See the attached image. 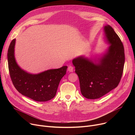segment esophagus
Instances as JSON below:
<instances>
[{"label": "esophagus", "instance_id": "34e87169", "mask_svg": "<svg viewBox=\"0 0 135 135\" xmlns=\"http://www.w3.org/2000/svg\"><path fill=\"white\" fill-rule=\"evenodd\" d=\"M73 69H74V68H73V67L71 66H68V70L69 71H70V72H73Z\"/></svg>", "mask_w": 135, "mask_h": 135}]
</instances>
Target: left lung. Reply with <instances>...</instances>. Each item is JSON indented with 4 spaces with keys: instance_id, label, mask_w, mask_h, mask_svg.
Here are the masks:
<instances>
[{
    "instance_id": "1",
    "label": "left lung",
    "mask_w": 135,
    "mask_h": 135,
    "mask_svg": "<svg viewBox=\"0 0 135 135\" xmlns=\"http://www.w3.org/2000/svg\"><path fill=\"white\" fill-rule=\"evenodd\" d=\"M104 29L106 40L110 45L97 62H93L83 56L72 61L79 78L81 93L90 99L99 98L117 88L123 71V45L109 25L105 26Z\"/></svg>"
}]
</instances>
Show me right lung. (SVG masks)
<instances>
[{
	"mask_svg": "<svg viewBox=\"0 0 135 135\" xmlns=\"http://www.w3.org/2000/svg\"><path fill=\"white\" fill-rule=\"evenodd\" d=\"M15 39L12 41L7 53L8 69L15 89L22 95L36 102H46L53 98L59 83L66 74L67 66L49 69L38 74L22 70L15 59Z\"/></svg>",
	"mask_w": 135,
	"mask_h": 135,
	"instance_id": "add662e5",
	"label": "right lung"
}]
</instances>
